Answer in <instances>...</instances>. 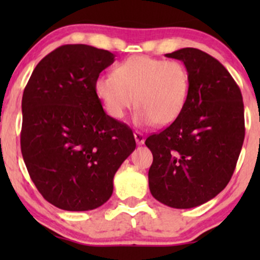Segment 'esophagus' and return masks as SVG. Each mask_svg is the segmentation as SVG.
<instances>
[{
  "instance_id": "1",
  "label": "esophagus",
  "mask_w": 260,
  "mask_h": 260,
  "mask_svg": "<svg viewBox=\"0 0 260 260\" xmlns=\"http://www.w3.org/2000/svg\"><path fill=\"white\" fill-rule=\"evenodd\" d=\"M134 138H136L137 144H143V143H144V140H145L144 136H143V133L138 132V131H136V132H134Z\"/></svg>"
}]
</instances>
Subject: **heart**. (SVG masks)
<instances>
[{
  "label": "heart",
  "mask_w": 260,
  "mask_h": 260,
  "mask_svg": "<svg viewBox=\"0 0 260 260\" xmlns=\"http://www.w3.org/2000/svg\"><path fill=\"white\" fill-rule=\"evenodd\" d=\"M190 89L187 67L178 61H166L137 55L116 64L113 74L98 77L94 90L110 117L121 120L134 105L139 107V124H172L183 112Z\"/></svg>",
  "instance_id": "obj_1"
}]
</instances>
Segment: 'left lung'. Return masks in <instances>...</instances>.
<instances>
[{"mask_svg":"<svg viewBox=\"0 0 260 260\" xmlns=\"http://www.w3.org/2000/svg\"><path fill=\"white\" fill-rule=\"evenodd\" d=\"M190 77L187 105L168 128L149 136L153 153L149 188L171 208L204 204L228 186L244 140L242 94L223 66L193 47L166 53Z\"/></svg>","mask_w":260,"mask_h":260,"instance_id":"left-lung-1","label":"left lung"}]
</instances>
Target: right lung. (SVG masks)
Here are the masks:
<instances>
[{
    "label": "right lung",
    "mask_w": 260,
    "mask_h": 260,
    "mask_svg": "<svg viewBox=\"0 0 260 260\" xmlns=\"http://www.w3.org/2000/svg\"><path fill=\"white\" fill-rule=\"evenodd\" d=\"M115 61L107 50L63 45L39 62L22 99L20 149L35 187L68 211L99 208L136 149L132 129L110 117L94 83Z\"/></svg>",
    "instance_id": "1"
}]
</instances>
